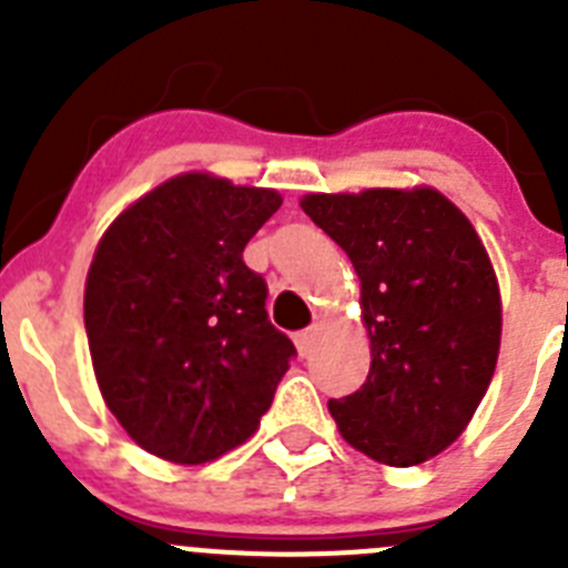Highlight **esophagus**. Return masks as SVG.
Masks as SVG:
<instances>
[{
  "label": "esophagus",
  "instance_id": "34e87169",
  "mask_svg": "<svg viewBox=\"0 0 568 568\" xmlns=\"http://www.w3.org/2000/svg\"><path fill=\"white\" fill-rule=\"evenodd\" d=\"M315 335H318V329L315 327L301 329V333L295 335V346H298L301 355H310V349H313V344H315Z\"/></svg>",
  "mask_w": 568,
  "mask_h": 568
}]
</instances>
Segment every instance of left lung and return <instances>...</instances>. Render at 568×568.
Instances as JSON below:
<instances>
[{
    "label": "left lung",
    "mask_w": 568,
    "mask_h": 568,
    "mask_svg": "<svg viewBox=\"0 0 568 568\" xmlns=\"http://www.w3.org/2000/svg\"><path fill=\"white\" fill-rule=\"evenodd\" d=\"M301 210L353 261L373 349L366 384L329 400V415L378 464H424L464 433L498 364L489 255L433 187L310 193Z\"/></svg>",
    "instance_id": "1"
}]
</instances>
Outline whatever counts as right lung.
I'll return each instance as SVG.
<instances>
[{"label": "right lung", "mask_w": 568, "mask_h": 568, "mask_svg": "<svg viewBox=\"0 0 568 568\" xmlns=\"http://www.w3.org/2000/svg\"><path fill=\"white\" fill-rule=\"evenodd\" d=\"M281 195L184 173L130 204L99 241L84 329L99 389L135 444L207 464L258 429L293 341L241 253Z\"/></svg>", "instance_id": "add662e5"}]
</instances>
